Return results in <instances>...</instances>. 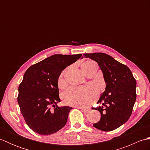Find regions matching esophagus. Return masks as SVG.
<instances>
[{
    "label": "esophagus",
    "mask_w": 150,
    "mask_h": 150,
    "mask_svg": "<svg viewBox=\"0 0 150 150\" xmlns=\"http://www.w3.org/2000/svg\"><path fill=\"white\" fill-rule=\"evenodd\" d=\"M77 108H79V109L82 110V111H83L84 113H88L89 110H90V109L89 108H82V107H79V106H77L76 107Z\"/></svg>",
    "instance_id": "obj_1"
}]
</instances>
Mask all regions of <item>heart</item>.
I'll return each mask as SVG.
<instances>
[{
	"label": "heart",
	"instance_id": "1",
	"mask_svg": "<svg viewBox=\"0 0 150 150\" xmlns=\"http://www.w3.org/2000/svg\"><path fill=\"white\" fill-rule=\"evenodd\" d=\"M97 66L95 62L87 60L82 64V69H88ZM59 86H64V80L62 75L59 79ZM97 91L93 87H71L63 93V99L64 103L70 106L86 107L93 103L97 97Z\"/></svg>",
	"mask_w": 150,
	"mask_h": 150
}]
</instances>
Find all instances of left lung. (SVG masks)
<instances>
[{"mask_svg":"<svg viewBox=\"0 0 150 150\" xmlns=\"http://www.w3.org/2000/svg\"><path fill=\"white\" fill-rule=\"evenodd\" d=\"M84 56L98 63L106 84L98 101L102 106L95 108L99 111L100 119L93 126L102 131H112L131 116L137 97L136 81L128 66L109 55L93 53H85Z\"/></svg>","mask_w":150,"mask_h":150,"instance_id":"obj_1","label":"left lung"}]
</instances>
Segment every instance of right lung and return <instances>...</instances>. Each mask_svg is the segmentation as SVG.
<instances>
[{"label": "right lung", "instance_id": "1", "mask_svg": "<svg viewBox=\"0 0 150 150\" xmlns=\"http://www.w3.org/2000/svg\"><path fill=\"white\" fill-rule=\"evenodd\" d=\"M81 56L55 54L35 64L25 72L18 86L17 101L25 121L34 132L48 135L66 125L73 108L57 106L60 102L58 79L63 70Z\"/></svg>", "mask_w": 150, "mask_h": 150}]
</instances>
